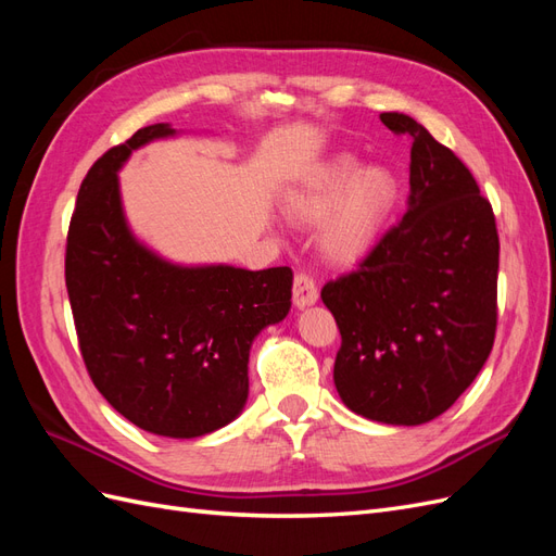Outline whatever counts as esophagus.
I'll return each mask as SVG.
<instances>
[{"label":"esophagus","mask_w":556,"mask_h":556,"mask_svg":"<svg viewBox=\"0 0 556 556\" xmlns=\"http://www.w3.org/2000/svg\"><path fill=\"white\" fill-rule=\"evenodd\" d=\"M292 299L294 306L306 308L317 301V282L311 274L306 271H296L294 274V285H292Z\"/></svg>","instance_id":"1"}]
</instances>
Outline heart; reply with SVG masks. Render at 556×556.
Returning a JSON list of instances; mask_svg holds the SVG:
<instances>
[{"label":"heart","instance_id":"obj_1","mask_svg":"<svg viewBox=\"0 0 556 556\" xmlns=\"http://www.w3.org/2000/svg\"><path fill=\"white\" fill-rule=\"evenodd\" d=\"M396 178L384 166H364L339 155L308 176L304 188L290 194L292 220L317 225L323 219V245L336 262H355L371 250L396 204Z\"/></svg>","mask_w":556,"mask_h":556}]
</instances>
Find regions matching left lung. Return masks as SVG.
<instances>
[{"mask_svg": "<svg viewBox=\"0 0 556 556\" xmlns=\"http://www.w3.org/2000/svg\"><path fill=\"white\" fill-rule=\"evenodd\" d=\"M410 148L408 211L323 301L341 331L333 382L350 410L425 425L476 380L496 336L498 231L468 166L403 113H380Z\"/></svg>", "mask_w": 556, "mask_h": 556, "instance_id": "1", "label": "left lung"}]
</instances>
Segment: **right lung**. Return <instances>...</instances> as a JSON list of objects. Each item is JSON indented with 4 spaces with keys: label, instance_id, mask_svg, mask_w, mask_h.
<instances>
[{
    "label": "right lung",
    "instance_id": "add662e5",
    "mask_svg": "<svg viewBox=\"0 0 556 556\" xmlns=\"http://www.w3.org/2000/svg\"><path fill=\"white\" fill-rule=\"evenodd\" d=\"M169 134L143 127L90 166L66 233L64 280L97 390L131 425L194 439L243 410L252 339L288 315L292 268H182L134 241L115 172L134 148Z\"/></svg>",
    "mask_w": 556,
    "mask_h": 556
}]
</instances>
